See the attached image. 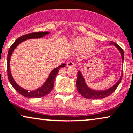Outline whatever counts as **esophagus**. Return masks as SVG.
Wrapping results in <instances>:
<instances>
[{
    "instance_id": "1",
    "label": "esophagus",
    "mask_w": 133,
    "mask_h": 133,
    "mask_svg": "<svg viewBox=\"0 0 133 133\" xmlns=\"http://www.w3.org/2000/svg\"><path fill=\"white\" fill-rule=\"evenodd\" d=\"M75 62L73 61H69L67 63V66L68 67H71V66H75Z\"/></svg>"
}]
</instances>
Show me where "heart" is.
<instances>
[{
	"label": "heart",
	"mask_w": 133,
	"mask_h": 133,
	"mask_svg": "<svg viewBox=\"0 0 133 133\" xmlns=\"http://www.w3.org/2000/svg\"><path fill=\"white\" fill-rule=\"evenodd\" d=\"M71 46L75 50H83L85 52H89L94 50L95 44L89 39L86 37H79L74 39L71 41Z\"/></svg>",
	"instance_id": "heart-1"
}]
</instances>
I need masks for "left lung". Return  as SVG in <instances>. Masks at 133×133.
Masks as SVG:
<instances>
[{"instance_id": "left-lung-1", "label": "left lung", "mask_w": 133, "mask_h": 133, "mask_svg": "<svg viewBox=\"0 0 133 133\" xmlns=\"http://www.w3.org/2000/svg\"><path fill=\"white\" fill-rule=\"evenodd\" d=\"M109 44L110 45H114L118 50L120 51L121 55V57H122V63L124 62V51L117 43H114L113 41H110ZM122 75H123V71H122L121 72V77L120 79H118V82L115 83L112 87H111L109 89H107V90H93V89H90L87 85L86 82H85V79L84 77H83V75L80 71L78 72V78L77 80H76V87H77V90L78 92L82 95L83 97H85L87 99H103L104 97H107L108 96H110V94L114 92L118 85L121 83V80L122 78Z\"/></svg>"}]
</instances>
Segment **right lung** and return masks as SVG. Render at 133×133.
<instances>
[{
	"instance_id": "obj_1",
	"label": "right lung",
	"mask_w": 133,
	"mask_h": 133,
	"mask_svg": "<svg viewBox=\"0 0 133 133\" xmlns=\"http://www.w3.org/2000/svg\"><path fill=\"white\" fill-rule=\"evenodd\" d=\"M49 32H33L30 34H28L23 35V36H21L19 38H18L13 44L11 45V46L9 48V51L8 54V79H9V82L12 86L15 88V90L17 92H18L22 96H25L26 97H29V98H39V97H43L45 96L46 95L48 94L52 90L53 87L54 85V79L56 77V76L58 74V71L61 68L65 66V64H62L61 65H59L57 68H55L53 69L50 72V75L48 76V78H47L46 81L45 83H44L41 87H39L38 89H36L34 90H26V89H23L19 86L17 83H16L15 80H14L13 78H12V75L10 69V59L11 55H12V52L15 50V49L23 41H25V40L30 39H37V38H41V37H44L46 35L48 34Z\"/></svg>"
}]
</instances>
